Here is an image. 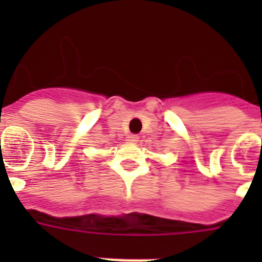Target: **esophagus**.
Segmentation results:
<instances>
[{
    "label": "esophagus",
    "instance_id": "34e87169",
    "mask_svg": "<svg viewBox=\"0 0 262 262\" xmlns=\"http://www.w3.org/2000/svg\"><path fill=\"white\" fill-rule=\"evenodd\" d=\"M139 141V137L136 135H130L127 137V143H137Z\"/></svg>",
    "mask_w": 262,
    "mask_h": 262
}]
</instances>
